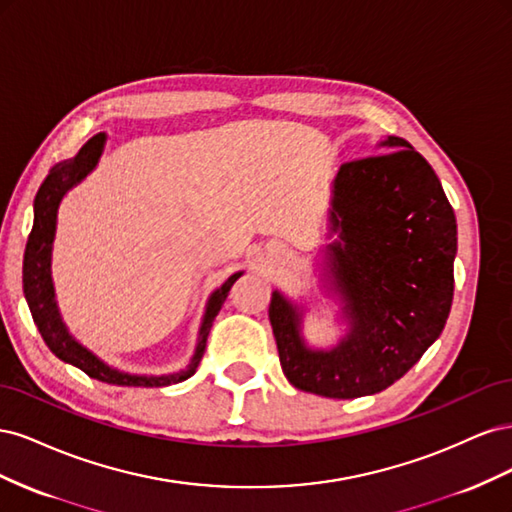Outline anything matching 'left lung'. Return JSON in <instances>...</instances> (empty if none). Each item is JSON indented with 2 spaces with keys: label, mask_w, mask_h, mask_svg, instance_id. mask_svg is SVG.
Returning a JSON list of instances; mask_svg holds the SVG:
<instances>
[{
  "label": "left lung",
  "mask_w": 512,
  "mask_h": 512,
  "mask_svg": "<svg viewBox=\"0 0 512 512\" xmlns=\"http://www.w3.org/2000/svg\"><path fill=\"white\" fill-rule=\"evenodd\" d=\"M346 162L333 179L324 292L346 333L331 348L303 335L307 307L273 290L269 320L284 376L301 391L354 399L384 391L440 337L453 303L457 220L442 183L408 141Z\"/></svg>",
  "instance_id": "obj_1"
}]
</instances>
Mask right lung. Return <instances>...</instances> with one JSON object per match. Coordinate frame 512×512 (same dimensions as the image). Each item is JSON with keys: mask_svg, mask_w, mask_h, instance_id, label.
<instances>
[{"mask_svg": "<svg viewBox=\"0 0 512 512\" xmlns=\"http://www.w3.org/2000/svg\"><path fill=\"white\" fill-rule=\"evenodd\" d=\"M104 145H106V134L100 132L94 138H89L74 158L55 164L49 170L46 179L42 181L40 190L34 198V226H32V232H29L25 256H23L25 301L29 305V312H32V318L44 339V344L49 346V350L57 356V359L79 367L89 378L106 382V384H117V386L177 384L194 376V371L205 354L207 337L213 327V320L220 314V309L228 297V290L243 275V271L232 273L220 288H215L211 292L205 314H203V322H200V329H198V339H196L192 359L183 369L173 371V374H160V376L130 374V371H121L113 365L104 363L98 354L85 348L79 339L68 331L66 322L59 312L55 284H53V269H51L53 241L57 232V211H59L61 200H64V196L74 188V185H79L91 170L98 166Z\"/></svg>", "mask_w": 512, "mask_h": 512, "instance_id": "obj_1", "label": "right lung"}]
</instances>
